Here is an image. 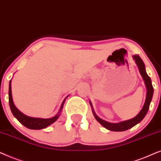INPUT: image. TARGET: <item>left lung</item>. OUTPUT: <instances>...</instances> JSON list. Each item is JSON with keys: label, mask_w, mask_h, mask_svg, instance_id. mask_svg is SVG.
Listing matches in <instances>:
<instances>
[{"label": "left lung", "mask_w": 161, "mask_h": 161, "mask_svg": "<svg viewBox=\"0 0 161 161\" xmlns=\"http://www.w3.org/2000/svg\"><path fill=\"white\" fill-rule=\"evenodd\" d=\"M133 58L135 60H136V63L138 66L139 70H140L141 76H142L143 80H144L146 86H147V98H146L144 105H143L142 110H141V112L139 113L136 117L133 118V119L127 120V121H125L120 122V123H117V124L109 123V122L104 121V120L101 119L100 118H98L97 115L95 114V113L93 112V115L94 116H95L96 119L101 124H102L103 127H104L106 129H108L109 130H111V131H115V132L125 131V130L130 129V128L134 127L135 125H136L137 124H138L139 122H141L143 120V118L145 117V115H147V113L149 108V104H150L152 98H153V92H154L153 87V85H152V81H151L150 77L148 76L147 72H146L144 63H143L142 59H141V57H139L138 55L133 56Z\"/></svg>", "instance_id": "1"}]
</instances>
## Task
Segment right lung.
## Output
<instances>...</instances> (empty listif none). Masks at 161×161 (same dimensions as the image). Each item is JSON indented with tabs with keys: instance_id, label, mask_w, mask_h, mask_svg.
I'll return each instance as SVG.
<instances>
[{
	"instance_id": "1",
	"label": "right lung",
	"mask_w": 161,
	"mask_h": 161,
	"mask_svg": "<svg viewBox=\"0 0 161 161\" xmlns=\"http://www.w3.org/2000/svg\"><path fill=\"white\" fill-rule=\"evenodd\" d=\"M66 98H65V100L63 101V104H62L59 112H60L62 109H63V107L64 105V103H65ZM8 102H9L11 111H12V114L14 115V116L15 117L23 126H25V127L29 128V129H31V130L43 129V128L47 127L48 126L51 125V124H53V122H55L59 116V113H58V114L56 115L54 117L51 118V119H38V118L29 117L27 116V115L23 114L20 111H19L18 109L16 108V107L14 106L13 103V101H12V89H11V80L9 82V87H8Z\"/></svg>"
}]
</instances>
